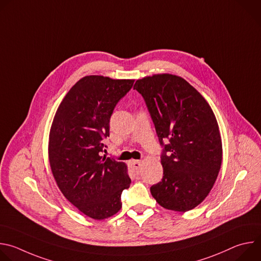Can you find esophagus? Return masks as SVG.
I'll return each mask as SVG.
<instances>
[{
	"label": "esophagus",
	"mask_w": 261,
	"mask_h": 261,
	"mask_svg": "<svg viewBox=\"0 0 261 261\" xmlns=\"http://www.w3.org/2000/svg\"><path fill=\"white\" fill-rule=\"evenodd\" d=\"M130 165L135 172H138L140 169V166H141V162L138 160H132V161H130Z\"/></svg>",
	"instance_id": "esophagus-1"
}]
</instances>
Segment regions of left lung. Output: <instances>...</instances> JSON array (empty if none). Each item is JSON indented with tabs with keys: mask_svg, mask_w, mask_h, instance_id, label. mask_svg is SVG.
Returning a JSON list of instances; mask_svg holds the SVG:
<instances>
[{
	"mask_svg": "<svg viewBox=\"0 0 261 261\" xmlns=\"http://www.w3.org/2000/svg\"><path fill=\"white\" fill-rule=\"evenodd\" d=\"M133 89L143 97L164 147L163 177L151 193L164 208L190 211L208 195L222 163V140L213 110L196 89L172 74L138 80Z\"/></svg>",
	"mask_w": 261,
	"mask_h": 261,
	"instance_id": "1",
	"label": "left lung"
}]
</instances>
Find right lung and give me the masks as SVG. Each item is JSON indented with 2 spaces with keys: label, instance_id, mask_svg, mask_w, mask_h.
<instances>
[{
  "label": "right lung",
  "instance_id": "add662e5",
  "mask_svg": "<svg viewBox=\"0 0 261 261\" xmlns=\"http://www.w3.org/2000/svg\"><path fill=\"white\" fill-rule=\"evenodd\" d=\"M133 80L89 75L67 93L55 115L48 141L51 172L64 196L86 216L103 220L117 214L131 179L124 162L102 157L103 139L117 103Z\"/></svg>",
  "mask_w": 261,
  "mask_h": 261
}]
</instances>
